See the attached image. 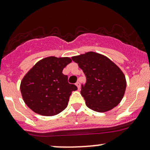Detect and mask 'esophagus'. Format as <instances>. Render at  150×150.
<instances>
[{"instance_id": "obj_1", "label": "esophagus", "mask_w": 150, "mask_h": 150, "mask_svg": "<svg viewBox=\"0 0 150 150\" xmlns=\"http://www.w3.org/2000/svg\"><path fill=\"white\" fill-rule=\"evenodd\" d=\"M75 85L77 86V87H78V89H80V88H81V83H80L79 82H77L76 83H75Z\"/></svg>"}]
</instances>
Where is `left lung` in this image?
<instances>
[{"label": "left lung", "instance_id": "left-lung-1", "mask_svg": "<svg viewBox=\"0 0 150 150\" xmlns=\"http://www.w3.org/2000/svg\"><path fill=\"white\" fill-rule=\"evenodd\" d=\"M83 69L86 82L81 93L88 108L104 112L115 107L122 100L126 88L125 77L121 69L105 56L87 52L72 57Z\"/></svg>", "mask_w": 150, "mask_h": 150}]
</instances>
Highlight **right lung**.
Listing matches in <instances>:
<instances>
[{
    "mask_svg": "<svg viewBox=\"0 0 150 150\" xmlns=\"http://www.w3.org/2000/svg\"><path fill=\"white\" fill-rule=\"evenodd\" d=\"M72 62L69 57L43 59L25 75L20 85L24 102L33 112L53 116L66 108L72 91L78 89L68 83L62 70Z\"/></svg>",
    "mask_w": 150,
    "mask_h": 150,
    "instance_id": "1",
    "label": "right lung"
}]
</instances>
